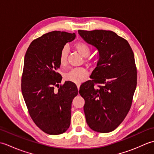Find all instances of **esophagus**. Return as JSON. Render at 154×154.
I'll return each instance as SVG.
<instances>
[{
	"instance_id": "34e87169",
	"label": "esophagus",
	"mask_w": 154,
	"mask_h": 154,
	"mask_svg": "<svg viewBox=\"0 0 154 154\" xmlns=\"http://www.w3.org/2000/svg\"><path fill=\"white\" fill-rule=\"evenodd\" d=\"M80 85H81V84H80V83H79V84H77V89H78V90H79Z\"/></svg>"
}]
</instances>
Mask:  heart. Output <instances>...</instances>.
<instances>
[{
    "instance_id": "heart-1",
    "label": "heart",
    "mask_w": 154,
    "mask_h": 154,
    "mask_svg": "<svg viewBox=\"0 0 154 154\" xmlns=\"http://www.w3.org/2000/svg\"><path fill=\"white\" fill-rule=\"evenodd\" d=\"M74 48L78 51V53L84 57H88L91 54L89 48L83 42H77L74 45ZM68 54L69 50L67 47L65 46L61 49L60 54V62L62 66H65L67 63ZM86 62L89 65H93L95 64V61L91 60H86ZM88 75H89V72L87 71L85 68L79 67L73 69L69 71L68 73L65 74V79L73 83L79 84L86 79Z\"/></svg>"
}]
</instances>
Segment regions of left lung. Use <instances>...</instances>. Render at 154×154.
I'll return each instance as SVG.
<instances>
[{
	"label": "left lung",
	"mask_w": 154,
	"mask_h": 154,
	"mask_svg": "<svg viewBox=\"0 0 154 154\" xmlns=\"http://www.w3.org/2000/svg\"><path fill=\"white\" fill-rule=\"evenodd\" d=\"M99 54L91 79L80 87L87 123L94 131H113L128 113L137 85L134 52L125 39L110 30H79Z\"/></svg>",
	"instance_id": "obj_1"
}]
</instances>
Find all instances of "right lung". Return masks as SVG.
Masks as SVG:
<instances>
[{
	"instance_id": "add662e5",
	"label": "right lung",
	"mask_w": 154,
	"mask_h": 154,
	"mask_svg": "<svg viewBox=\"0 0 154 154\" xmlns=\"http://www.w3.org/2000/svg\"><path fill=\"white\" fill-rule=\"evenodd\" d=\"M75 38V33L48 32L32 41L25 54L22 95L31 119L48 134L64 133L71 124V103L78 89L71 81L60 86L62 77L57 70L61 49Z\"/></svg>"
}]
</instances>
